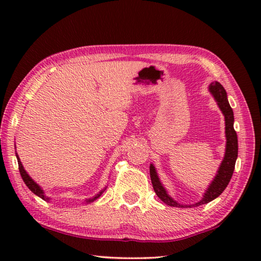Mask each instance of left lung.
I'll use <instances>...</instances> for the list:
<instances>
[{
    "label": "left lung",
    "instance_id": "1",
    "mask_svg": "<svg viewBox=\"0 0 261 261\" xmlns=\"http://www.w3.org/2000/svg\"><path fill=\"white\" fill-rule=\"evenodd\" d=\"M208 91L211 94H212V96L214 97L219 109L224 115L226 145H225V152H224L223 160L221 162L218 173H216L213 180L211 181V184L206 188V191H205L201 201H198L195 204H190V205L179 204L169 195L167 191H166V188L164 187V185L162 184V181L159 179L156 168H154V166L152 164H150L149 169H150V178H151L153 190L156 192L157 196L162 199L165 204L169 205V206H174V207L175 206L176 207L194 206L195 207V206H198V205L206 204L211 201H213L214 198L220 196L221 194L223 193L225 187L229 184L232 174H233L236 162L238 158V137L233 127V123H234L233 111H232L229 104L228 96H226V92L224 90V87L221 85L219 82L211 83L208 86Z\"/></svg>",
    "mask_w": 261,
    "mask_h": 261
}]
</instances>
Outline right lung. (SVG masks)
I'll use <instances>...</instances> for the list:
<instances>
[{
	"label": "right lung",
	"instance_id": "add662e5",
	"mask_svg": "<svg viewBox=\"0 0 261 261\" xmlns=\"http://www.w3.org/2000/svg\"><path fill=\"white\" fill-rule=\"evenodd\" d=\"M15 156H16V159H18V164H19V170H20V174H21V177H22V179H23V181H24V184L28 186V188H29V190L33 193V194H36L37 196H39L40 198H42L43 201H47V202H49L50 201V197H48L46 194H45V192H43V190L42 188L39 186L37 182L33 180L31 177L29 176V174L27 173L25 171V169H24V167H23V165H22V163H21V160H20V158H19V156H18V153L15 152ZM107 190V187H104L103 190L99 192V193H97L95 196L94 197H91V198H85L84 199V203H86V204H88V203H92V202H94L95 201V199H97L99 196L102 195L103 194V192Z\"/></svg>",
	"mask_w": 261,
	"mask_h": 261
}]
</instances>
